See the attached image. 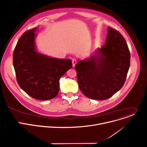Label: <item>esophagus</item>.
<instances>
[{"instance_id": "1", "label": "esophagus", "mask_w": 147, "mask_h": 147, "mask_svg": "<svg viewBox=\"0 0 147 147\" xmlns=\"http://www.w3.org/2000/svg\"><path fill=\"white\" fill-rule=\"evenodd\" d=\"M72 67H75V65L76 64V59H75V58H73L72 59Z\"/></svg>"}]
</instances>
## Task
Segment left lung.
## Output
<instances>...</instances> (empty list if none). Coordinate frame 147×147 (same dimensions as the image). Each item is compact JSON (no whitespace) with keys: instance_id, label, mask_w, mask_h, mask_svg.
Returning <instances> with one entry per match:
<instances>
[{"instance_id":"8db88e82","label":"left lung","mask_w":147,"mask_h":147,"mask_svg":"<svg viewBox=\"0 0 147 147\" xmlns=\"http://www.w3.org/2000/svg\"><path fill=\"white\" fill-rule=\"evenodd\" d=\"M130 64L127 42L117 30L107 27L105 44L75 65L79 88L87 97L106 100L124 84Z\"/></svg>"}]
</instances>
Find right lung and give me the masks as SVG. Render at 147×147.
<instances>
[{"mask_svg":"<svg viewBox=\"0 0 147 147\" xmlns=\"http://www.w3.org/2000/svg\"><path fill=\"white\" fill-rule=\"evenodd\" d=\"M37 28L20 37L13 55V66L20 87L32 98L47 100L54 98L59 90V79L72 67L69 59L53 58L37 50Z\"/></svg>","mask_w":147,"mask_h":147,"instance_id":"1","label":"right lung"}]
</instances>
